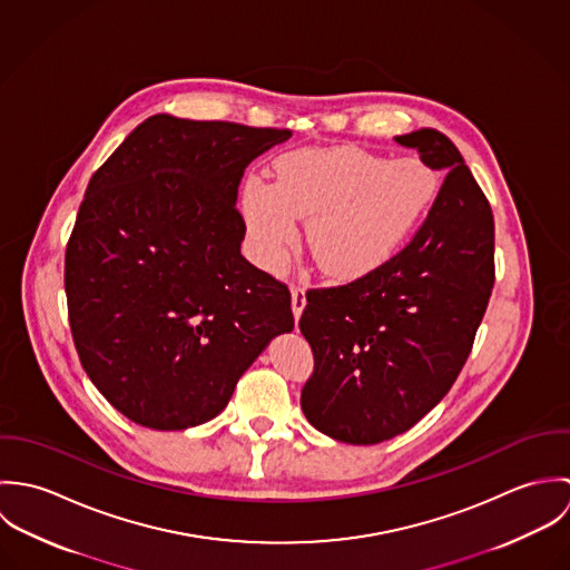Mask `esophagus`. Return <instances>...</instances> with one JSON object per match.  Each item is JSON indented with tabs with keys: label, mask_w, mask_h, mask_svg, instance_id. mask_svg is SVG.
<instances>
[{
	"label": "esophagus",
	"mask_w": 570,
	"mask_h": 570,
	"mask_svg": "<svg viewBox=\"0 0 570 570\" xmlns=\"http://www.w3.org/2000/svg\"><path fill=\"white\" fill-rule=\"evenodd\" d=\"M305 305H307L305 287H292V312H294V318H296V321L301 318Z\"/></svg>",
	"instance_id": "obj_1"
}]
</instances>
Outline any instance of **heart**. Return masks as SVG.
<instances>
[{
  "instance_id": "1",
  "label": "heart",
  "mask_w": 570,
  "mask_h": 570,
  "mask_svg": "<svg viewBox=\"0 0 570 570\" xmlns=\"http://www.w3.org/2000/svg\"><path fill=\"white\" fill-rule=\"evenodd\" d=\"M276 184L245 181V222L261 258L278 265L307 220V247L333 278H357L391 261L416 233L436 193L419 158L389 160L357 147L303 149L274 164Z\"/></svg>"
}]
</instances>
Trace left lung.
I'll use <instances>...</instances> for the list:
<instances>
[{
    "instance_id": "left-lung-1",
    "label": "left lung",
    "mask_w": 570,
    "mask_h": 570,
    "mask_svg": "<svg viewBox=\"0 0 570 570\" xmlns=\"http://www.w3.org/2000/svg\"><path fill=\"white\" fill-rule=\"evenodd\" d=\"M395 140L445 173L423 226L366 276L309 289L298 323L316 360L303 412L351 445L406 432L445 397L493 287V215L454 142L430 127Z\"/></svg>"
}]
</instances>
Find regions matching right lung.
<instances>
[{
  "mask_svg": "<svg viewBox=\"0 0 570 570\" xmlns=\"http://www.w3.org/2000/svg\"><path fill=\"white\" fill-rule=\"evenodd\" d=\"M289 138L156 114L91 175L66 252L70 326L87 377L134 423L215 419L294 328L287 285L242 256L237 210L245 166Z\"/></svg>",
  "mask_w": 570,
  "mask_h": 570,
  "instance_id": "add662e5",
  "label": "right lung"
}]
</instances>
